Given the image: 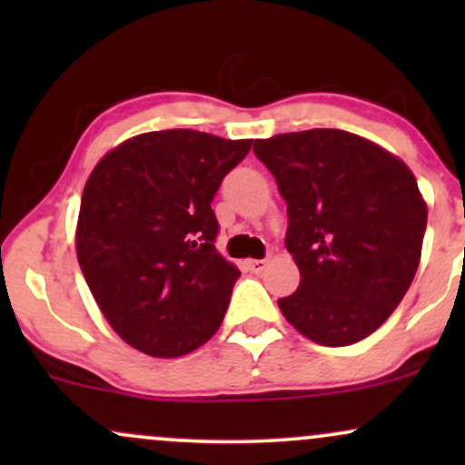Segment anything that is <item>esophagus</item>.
Here are the masks:
<instances>
[{"mask_svg": "<svg viewBox=\"0 0 465 465\" xmlns=\"http://www.w3.org/2000/svg\"><path fill=\"white\" fill-rule=\"evenodd\" d=\"M247 269L251 271V273H262V271L266 269V260H249L247 262Z\"/></svg>", "mask_w": 465, "mask_h": 465, "instance_id": "1", "label": "esophagus"}]
</instances>
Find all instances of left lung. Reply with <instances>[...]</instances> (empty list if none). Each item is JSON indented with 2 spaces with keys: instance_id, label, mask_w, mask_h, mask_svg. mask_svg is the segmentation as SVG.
Listing matches in <instances>:
<instances>
[{
  "instance_id": "1",
  "label": "left lung",
  "mask_w": 465,
  "mask_h": 465,
  "mask_svg": "<svg viewBox=\"0 0 465 465\" xmlns=\"http://www.w3.org/2000/svg\"><path fill=\"white\" fill-rule=\"evenodd\" d=\"M253 153L286 201V249L302 275L277 306L314 343H359L396 311L418 271V181L385 148L339 129L255 140Z\"/></svg>"
}]
</instances>
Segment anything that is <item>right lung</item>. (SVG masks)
Wrapping results in <instances>:
<instances>
[{"label":"right lung","instance_id":"right-lung-1","mask_svg":"<svg viewBox=\"0 0 465 465\" xmlns=\"http://www.w3.org/2000/svg\"><path fill=\"white\" fill-rule=\"evenodd\" d=\"M253 140L173 129L106 153L84 185L78 264L126 343L174 359L210 341L240 271L216 251L212 201Z\"/></svg>","mask_w":465,"mask_h":465}]
</instances>
